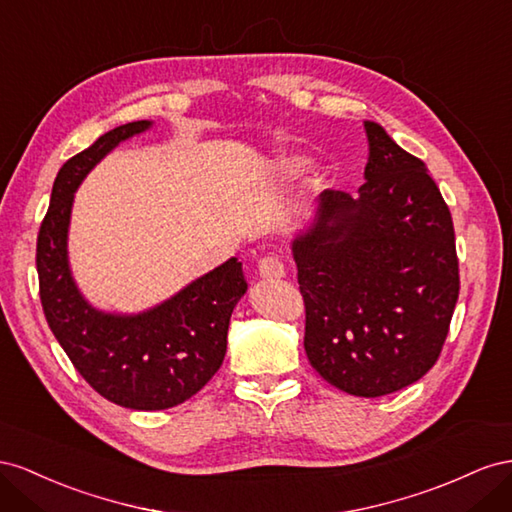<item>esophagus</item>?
<instances>
[{
  "label": "esophagus",
  "mask_w": 512,
  "mask_h": 512,
  "mask_svg": "<svg viewBox=\"0 0 512 512\" xmlns=\"http://www.w3.org/2000/svg\"><path fill=\"white\" fill-rule=\"evenodd\" d=\"M257 272L261 279H270V281H281L285 276V266L279 257H264L259 261Z\"/></svg>",
  "instance_id": "esophagus-1"
}]
</instances>
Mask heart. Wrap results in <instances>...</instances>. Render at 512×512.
<instances>
[{"mask_svg": "<svg viewBox=\"0 0 512 512\" xmlns=\"http://www.w3.org/2000/svg\"><path fill=\"white\" fill-rule=\"evenodd\" d=\"M304 169H306V160L304 158H287V160H283V171H287L291 175H296V173H300Z\"/></svg>", "mask_w": 512, "mask_h": 512, "instance_id": "obj_1", "label": "heart"}]
</instances>
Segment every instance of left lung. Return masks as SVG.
<instances>
[{
  "instance_id": "1",
  "label": "left lung",
  "mask_w": 512,
  "mask_h": 512,
  "mask_svg": "<svg viewBox=\"0 0 512 512\" xmlns=\"http://www.w3.org/2000/svg\"><path fill=\"white\" fill-rule=\"evenodd\" d=\"M358 195L324 191L291 240L304 298V349L354 397L410 386L440 356L459 298L450 210L420 158L364 122Z\"/></svg>"
}]
</instances>
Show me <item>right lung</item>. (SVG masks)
<instances>
[{"label":"right lung","instance_id":"right-lung-1","mask_svg":"<svg viewBox=\"0 0 512 512\" xmlns=\"http://www.w3.org/2000/svg\"><path fill=\"white\" fill-rule=\"evenodd\" d=\"M148 128L150 120L118 126L66 160L36 246L40 302L57 343L98 394L139 412L180 405L210 382L227 352L231 313L248 287L231 257L141 313L102 311L81 294L68 261L77 188L111 150Z\"/></svg>","mask_w":512,"mask_h":512}]
</instances>
